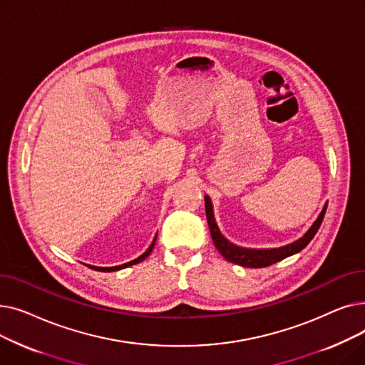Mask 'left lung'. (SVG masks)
<instances>
[{"instance_id":"left-lung-1","label":"left lung","mask_w":365,"mask_h":365,"mask_svg":"<svg viewBox=\"0 0 365 365\" xmlns=\"http://www.w3.org/2000/svg\"><path fill=\"white\" fill-rule=\"evenodd\" d=\"M204 200H205V216H207L208 227H210V232H212L213 242L219 250V253L227 262H232V263L244 266V267H266V266H271V264H274V263H277V262H279L285 257L293 256V255L299 253L300 250H303V248L311 242V240L318 232V229L322 223V219L325 216V210H327V204H325L324 208H322V212L318 216V219L308 229V232H306L302 238H299L297 241H294L292 244H287V245L278 247V248H244V247H238L232 242H229L220 234L217 223L215 220L212 200H210L207 195L204 197Z\"/></svg>"}]
</instances>
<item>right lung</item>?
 Masks as SVG:
<instances>
[{"label": "right lung", "instance_id": "1", "mask_svg": "<svg viewBox=\"0 0 365 365\" xmlns=\"http://www.w3.org/2000/svg\"><path fill=\"white\" fill-rule=\"evenodd\" d=\"M155 241H157V237L153 238V241H152V244L149 245V248L148 250L142 255V256H139L138 259H134V260H131V262H128V263H124V264H120V266H110V267H101V266H90L91 269H96V271H101V272H113V271H120V269H124V267H128V266H131V264H136V263H140L142 260H145L149 255H150V252H152V248H153V245H155Z\"/></svg>", "mask_w": 365, "mask_h": 365}]
</instances>
